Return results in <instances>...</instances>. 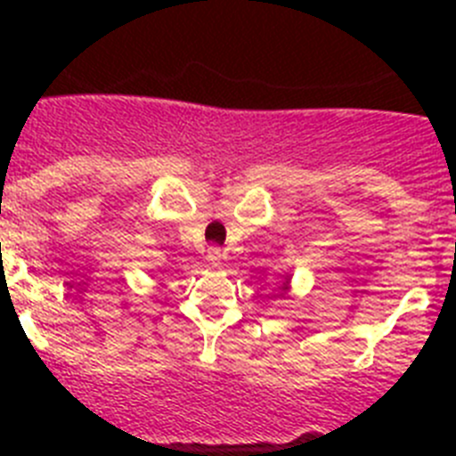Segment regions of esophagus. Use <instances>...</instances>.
<instances>
[{"mask_svg":"<svg viewBox=\"0 0 456 456\" xmlns=\"http://www.w3.org/2000/svg\"><path fill=\"white\" fill-rule=\"evenodd\" d=\"M208 260L216 267V265H221V260H224V251H221L219 247H209L208 248Z\"/></svg>","mask_w":456,"mask_h":456,"instance_id":"1","label":"esophagus"}]
</instances>
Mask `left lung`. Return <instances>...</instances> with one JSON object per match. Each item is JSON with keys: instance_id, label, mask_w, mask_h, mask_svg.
I'll list each match as a JSON object with an SVG mask.
<instances>
[{"instance_id": "8db88e82", "label": "left lung", "mask_w": 456, "mask_h": 456, "mask_svg": "<svg viewBox=\"0 0 456 456\" xmlns=\"http://www.w3.org/2000/svg\"><path fill=\"white\" fill-rule=\"evenodd\" d=\"M283 289H288V283H285V285H283Z\"/></svg>"}]
</instances>
